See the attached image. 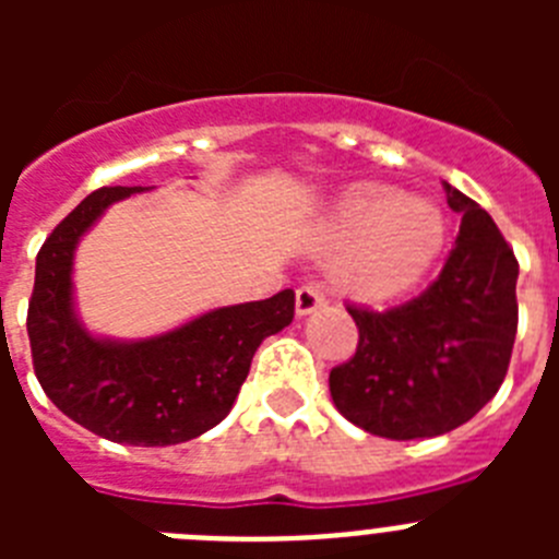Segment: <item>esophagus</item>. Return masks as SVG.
Listing matches in <instances>:
<instances>
[{
    "label": "esophagus",
    "instance_id": "34e87169",
    "mask_svg": "<svg viewBox=\"0 0 559 559\" xmlns=\"http://www.w3.org/2000/svg\"><path fill=\"white\" fill-rule=\"evenodd\" d=\"M324 305H328V296L319 283H305L302 288H296V316H310Z\"/></svg>",
    "mask_w": 559,
    "mask_h": 559
}]
</instances>
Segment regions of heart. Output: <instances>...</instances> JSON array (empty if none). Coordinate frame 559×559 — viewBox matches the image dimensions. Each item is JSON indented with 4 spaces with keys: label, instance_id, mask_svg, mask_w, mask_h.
Returning a JSON list of instances; mask_svg holds the SVG:
<instances>
[{
    "label": "heart",
    "instance_id": "b5f03b06",
    "mask_svg": "<svg viewBox=\"0 0 559 559\" xmlns=\"http://www.w3.org/2000/svg\"><path fill=\"white\" fill-rule=\"evenodd\" d=\"M445 212L423 195L364 181L341 192L324 224V243L338 249L333 265L344 294L389 302L412 290L445 246Z\"/></svg>",
    "mask_w": 559,
    "mask_h": 559
}]
</instances>
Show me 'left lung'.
Returning a JSON list of instances; mask_svg holds the SVG:
<instances>
[{
	"mask_svg": "<svg viewBox=\"0 0 559 559\" xmlns=\"http://www.w3.org/2000/svg\"><path fill=\"white\" fill-rule=\"evenodd\" d=\"M445 192L462 226L437 280L397 308H347L358 347L330 372V394L374 437L426 439L464 426L510 367L518 260L476 201L451 185Z\"/></svg>",
	"mask_w": 559,
	"mask_h": 559,
	"instance_id": "8db88e82",
	"label": "left lung"
}]
</instances>
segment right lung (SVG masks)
I'll return each mask as SVG.
<instances>
[{
	"label": "right lung",
	"mask_w": 559,
	"mask_h": 559,
	"mask_svg": "<svg viewBox=\"0 0 559 559\" xmlns=\"http://www.w3.org/2000/svg\"><path fill=\"white\" fill-rule=\"evenodd\" d=\"M142 190L100 187L44 240L27 335L38 383L69 419L120 445L165 448L201 437L231 412L257 347L294 319V290L215 308L151 338L92 335L72 299L75 249L114 201Z\"/></svg>",
	"instance_id": "obj_1"
}]
</instances>
